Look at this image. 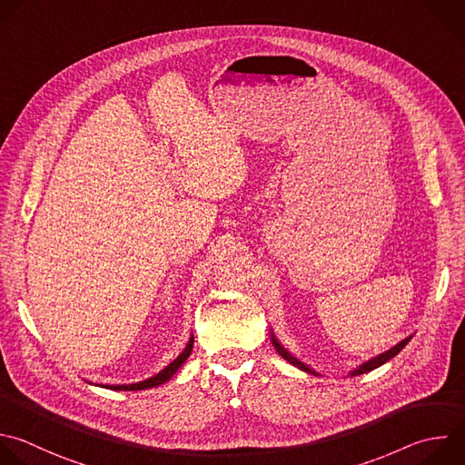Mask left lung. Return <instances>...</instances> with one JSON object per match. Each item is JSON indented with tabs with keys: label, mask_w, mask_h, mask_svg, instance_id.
Masks as SVG:
<instances>
[{
	"label": "left lung",
	"mask_w": 465,
	"mask_h": 465,
	"mask_svg": "<svg viewBox=\"0 0 465 465\" xmlns=\"http://www.w3.org/2000/svg\"><path fill=\"white\" fill-rule=\"evenodd\" d=\"M409 341H411V338H405L403 341H400V343H398L396 347H392L391 351H387V352L380 354V356H378V358H374V360H369V361H367V363H363V365H361V367H360L358 371H354V372H352V376H358V374H365V372H371V371L378 369L380 365L387 363V361H389V360H392V358H394V356H396V354H398V352H400V351H401V349H403V347H405V345H407ZM273 347H275V351H277V352H279V354H281V356H282V358H284L286 361H290L292 365H295V367L302 369L304 372H311V374H316V372H312L311 369H308V367H306L304 363H301L299 360H295V358H293L292 354H288V352H286V351H284V349H282V347H281V345H279V343H277L275 340H273Z\"/></svg>",
	"instance_id": "1"
}]
</instances>
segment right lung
Segmentation results:
<instances>
[{"mask_svg": "<svg viewBox=\"0 0 465 465\" xmlns=\"http://www.w3.org/2000/svg\"><path fill=\"white\" fill-rule=\"evenodd\" d=\"M192 351H193V338L190 340V343L186 345L183 354L173 363H170L164 371H161L157 376H153V378H149L145 381H140V383H133V385H107V389H113V391H140V389H151V387H157L161 383H166L183 367V363L190 358Z\"/></svg>", "mask_w": 465, "mask_h": 465, "instance_id": "add662e5", "label": "right lung"}]
</instances>
